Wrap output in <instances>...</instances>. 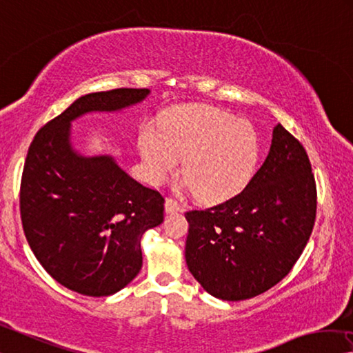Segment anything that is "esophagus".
<instances>
[{
	"instance_id": "34e87169",
	"label": "esophagus",
	"mask_w": 353,
	"mask_h": 353,
	"mask_svg": "<svg viewBox=\"0 0 353 353\" xmlns=\"http://www.w3.org/2000/svg\"><path fill=\"white\" fill-rule=\"evenodd\" d=\"M165 210H166V214H174V212L181 210V205H179L177 201L168 198L165 201Z\"/></svg>"
}]
</instances>
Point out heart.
Masks as SVG:
<instances>
[{"label":"heart","instance_id":"1","mask_svg":"<svg viewBox=\"0 0 353 353\" xmlns=\"http://www.w3.org/2000/svg\"><path fill=\"white\" fill-rule=\"evenodd\" d=\"M163 135L148 128L139 152L152 183L163 182L183 159L185 185L205 203L236 196L253 179L261 159L256 128L216 108H179L161 122Z\"/></svg>","mask_w":353,"mask_h":353}]
</instances>
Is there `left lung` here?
I'll return each mask as SVG.
<instances>
[{
    "instance_id": "left-lung-1",
    "label": "left lung",
    "mask_w": 353,
    "mask_h": 353,
    "mask_svg": "<svg viewBox=\"0 0 353 353\" xmlns=\"http://www.w3.org/2000/svg\"><path fill=\"white\" fill-rule=\"evenodd\" d=\"M316 205L306 150L276 124L265 161L237 196L185 214L190 273L220 300L265 292L288 275L305 250Z\"/></svg>"
}]
</instances>
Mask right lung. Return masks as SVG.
<instances>
[{
	"mask_svg": "<svg viewBox=\"0 0 353 353\" xmlns=\"http://www.w3.org/2000/svg\"><path fill=\"white\" fill-rule=\"evenodd\" d=\"M149 89L121 88L77 99L32 139L20 214L32 253L56 281L89 297L124 289L143 265L141 237L163 223L165 199L111 155L86 157L72 144V122L141 103Z\"/></svg>",
	"mask_w": 353,
	"mask_h": 353,
	"instance_id": "obj_1",
	"label": "right lung"
}]
</instances>
